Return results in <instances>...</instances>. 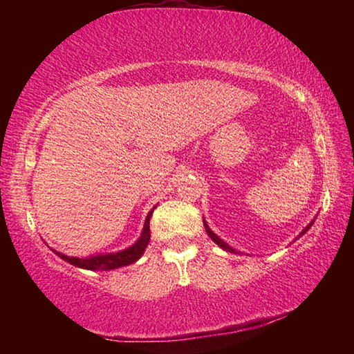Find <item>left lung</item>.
Listing matches in <instances>:
<instances>
[{"label": "left lung", "mask_w": 354, "mask_h": 354, "mask_svg": "<svg viewBox=\"0 0 354 354\" xmlns=\"http://www.w3.org/2000/svg\"><path fill=\"white\" fill-rule=\"evenodd\" d=\"M317 218V217H315ZM203 223H205V227H206V232H207V236L209 237H211L212 239V241L215 242V243H217L218 245V247L221 248V250H225V251H227V253H234V254H242L241 253V251H237L236 248H232V247H230V245H227L225 241H221V239L217 236V234H215V232L211 230V227H209L207 226V223H206V220H203ZM314 225V220L313 221H310V223L306 226V227H304V230L301 231V232H299V234H298V237H301L303 234H304V232H308V230H309V227L310 226H313ZM297 237V239H298ZM297 239H295V241H297Z\"/></svg>", "instance_id": "1"}]
</instances>
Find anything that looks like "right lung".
Here are the masks:
<instances>
[{"label":"right lung","instance_id":"1","mask_svg":"<svg viewBox=\"0 0 354 354\" xmlns=\"http://www.w3.org/2000/svg\"><path fill=\"white\" fill-rule=\"evenodd\" d=\"M156 206L148 212L147 218H145V225H143L142 234L137 241L131 245V247L124 248L122 251H117V253H101V254H92V256H86V257H75V256H67L61 253V251H55V254H57L61 259L65 262L71 263L77 268H84V270H92V272H107V270H113V268H120V267H127L134 263L136 261H139L142 254L145 253V248L149 243V218H151L153 211Z\"/></svg>","mask_w":354,"mask_h":354}]
</instances>
